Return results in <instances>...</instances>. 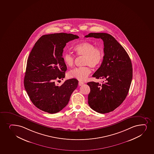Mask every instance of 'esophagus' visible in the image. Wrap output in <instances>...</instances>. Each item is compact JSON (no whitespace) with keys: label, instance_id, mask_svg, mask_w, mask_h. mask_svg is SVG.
Returning a JSON list of instances; mask_svg holds the SVG:
<instances>
[{"label":"esophagus","instance_id":"34e87169","mask_svg":"<svg viewBox=\"0 0 154 154\" xmlns=\"http://www.w3.org/2000/svg\"><path fill=\"white\" fill-rule=\"evenodd\" d=\"M83 83H83V82H78V85H79V86H81V85H83Z\"/></svg>","mask_w":154,"mask_h":154}]
</instances>
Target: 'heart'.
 <instances>
[{
  "label": "heart",
  "mask_w": 154,
  "mask_h": 154,
  "mask_svg": "<svg viewBox=\"0 0 154 154\" xmlns=\"http://www.w3.org/2000/svg\"><path fill=\"white\" fill-rule=\"evenodd\" d=\"M76 54L84 56L83 67H76L69 72V77L76 78L80 81H84L91 72L90 66L96 67L101 63L103 58V50L95 47L94 44L84 42L79 44L74 48ZM63 60L67 67H72L75 63V56L71 54L66 53L63 55Z\"/></svg>",
  "instance_id": "1"
}]
</instances>
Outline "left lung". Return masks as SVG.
<instances>
[{
    "label": "left lung",
    "mask_w": 154,
    "mask_h": 154,
    "mask_svg": "<svg viewBox=\"0 0 154 154\" xmlns=\"http://www.w3.org/2000/svg\"><path fill=\"white\" fill-rule=\"evenodd\" d=\"M85 37L100 38L104 45L103 60L92 76L105 82L102 84L88 82L90 88L88 103L100 113L111 112L121 105L128 93L132 78L131 61L125 49L111 35L90 33Z\"/></svg>",
    "instance_id": "left-lung-1"
}]
</instances>
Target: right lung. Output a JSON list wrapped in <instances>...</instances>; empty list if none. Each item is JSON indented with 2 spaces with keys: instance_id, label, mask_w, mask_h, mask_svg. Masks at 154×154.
Listing matches in <instances>:
<instances>
[{
  "instance_id": "add662e5",
  "label": "right lung",
  "mask_w": 154,
  "mask_h": 154,
  "mask_svg": "<svg viewBox=\"0 0 154 154\" xmlns=\"http://www.w3.org/2000/svg\"><path fill=\"white\" fill-rule=\"evenodd\" d=\"M78 38L66 33L44 35L30 53L24 87L33 105L44 112L53 114L62 110L78 86V81L75 78L59 86L55 82L65 77L67 67L62 53L66 44Z\"/></svg>"
}]
</instances>
